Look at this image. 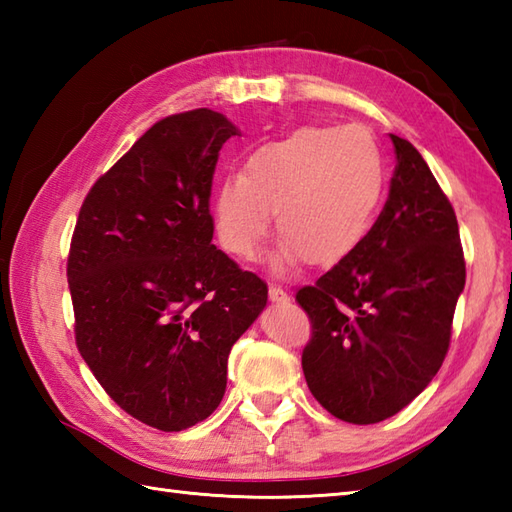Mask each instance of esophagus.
Returning <instances> with one entry per match:
<instances>
[{
  "instance_id": "obj_1",
  "label": "esophagus",
  "mask_w": 512,
  "mask_h": 512,
  "mask_svg": "<svg viewBox=\"0 0 512 512\" xmlns=\"http://www.w3.org/2000/svg\"><path fill=\"white\" fill-rule=\"evenodd\" d=\"M268 297H270V301H273V303H288V301H290L288 292H286L284 288H281V286H275V284H270Z\"/></svg>"
}]
</instances>
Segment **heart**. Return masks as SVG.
Listing matches in <instances>:
<instances>
[{
	"label": "heart",
	"instance_id": "obj_1",
	"mask_svg": "<svg viewBox=\"0 0 512 512\" xmlns=\"http://www.w3.org/2000/svg\"><path fill=\"white\" fill-rule=\"evenodd\" d=\"M383 189V156L365 127H306L259 149L242 176L217 187L215 231L224 250L253 262L270 231L268 213H275L277 273L303 259L328 268L363 242Z\"/></svg>",
	"mask_w": 512,
	"mask_h": 512
}]
</instances>
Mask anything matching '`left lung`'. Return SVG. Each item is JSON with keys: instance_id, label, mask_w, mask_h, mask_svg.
Instances as JSON below:
<instances>
[{"instance_id": "obj_1", "label": "left lung", "mask_w": 512, "mask_h": 512, "mask_svg": "<svg viewBox=\"0 0 512 512\" xmlns=\"http://www.w3.org/2000/svg\"><path fill=\"white\" fill-rule=\"evenodd\" d=\"M378 220L352 255L297 292L312 339L301 356L312 396L334 418L374 424L405 409L449 352L466 266L455 211L409 140Z\"/></svg>"}]
</instances>
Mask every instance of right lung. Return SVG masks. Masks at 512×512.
Masks as SVG:
<instances>
[{"mask_svg":"<svg viewBox=\"0 0 512 512\" xmlns=\"http://www.w3.org/2000/svg\"><path fill=\"white\" fill-rule=\"evenodd\" d=\"M220 112L162 118L85 198L68 255L76 347L129 416L160 431L206 420L226 391L233 343L268 286L213 244Z\"/></svg>","mask_w":512,"mask_h":512,"instance_id":"add662e5","label":"right lung"}]
</instances>
